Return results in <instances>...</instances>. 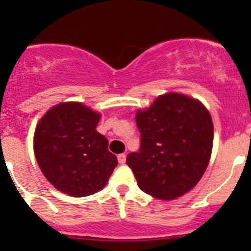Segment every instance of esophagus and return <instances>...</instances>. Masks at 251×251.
I'll use <instances>...</instances> for the list:
<instances>
[{
    "instance_id": "esophagus-1",
    "label": "esophagus",
    "mask_w": 251,
    "mask_h": 251,
    "mask_svg": "<svg viewBox=\"0 0 251 251\" xmlns=\"http://www.w3.org/2000/svg\"><path fill=\"white\" fill-rule=\"evenodd\" d=\"M118 161L120 164H125V161H126V155H125V154H119V155H118Z\"/></svg>"
}]
</instances>
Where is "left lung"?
Returning a JSON list of instances; mask_svg holds the SVG:
<instances>
[{
  "mask_svg": "<svg viewBox=\"0 0 251 251\" xmlns=\"http://www.w3.org/2000/svg\"><path fill=\"white\" fill-rule=\"evenodd\" d=\"M141 149L126 159L138 187L161 201H173L197 186L209 165L214 124L206 107L183 93L158 96L136 111Z\"/></svg>",
  "mask_w": 251,
  "mask_h": 251,
  "instance_id": "1",
  "label": "left lung"
}]
</instances>
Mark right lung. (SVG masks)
Listing matches in <instances>:
<instances>
[{"label":"right lung","mask_w":251,"mask_h":251,"mask_svg":"<svg viewBox=\"0 0 251 251\" xmlns=\"http://www.w3.org/2000/svg\"><path fill=\"white\" fill-rule=\"evenodd\" d=\"M100 113L80 102L53 105L37 123L34 153L47 181L72 197H87L104 188L118 159L108 140L97 132Z\"/></svg>","instance_id":"add662e5"}]
</instances>
